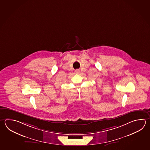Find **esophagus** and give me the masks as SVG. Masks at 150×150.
Masks as SVG:
<instances>
[{
  "label": "esophagus",
  "instance_id": "1",
  "mask_svg": "<svg viewBox=\"0 0 150 150\" xmlns=\"http://www.w3.org/2000/svg\"><path fill=\"white\" fill-rule=\"evenodd\" d=\"M75 73L77 74H79L80 73V71H79V69H76V70H75Z\"/></svg>",
  "mask_w": 150,
  "mask_h": 150
}]
</instances>
